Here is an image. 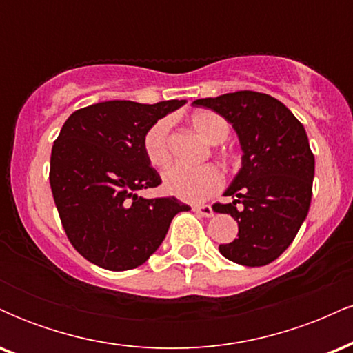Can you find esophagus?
<instances>
[{
    "label": "esophagus",
    "instance_id": "1",
    "mask_svg": "<svg viewBox=\"0 0 353 353\" xmlns=\"http://www.w3.org/2000/svg\"><path fill=\"white\" fill-rule=\"evenodd\" d=\"M194 212H197L202 217H212L214 216V210L210 205H196V208H194Z\"/></svg>",
    "mask_w": 353,
    "mask_h": 353
}]
</instances>
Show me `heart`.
Returning a JSON list of instances; mask_svg holds the SVG:
<instances>
[{
	"mask_svg": "<svg viewBox=\"0 0 353 353\" xmlns=\"http://www.w3.org/2000/svg\"><path fill=\"white\" fill-rule=\"evenodd\" d=\"M190 125L205 143L217 145L229 137V123L217 112L201 109L190 116ZM169 119H161L149 128L144 136V152L149 163L164 168L171 159L169 151ZM165 192L188 202H201L217 192L222 185V174L216 165H172L163 176Z\"/></svg>",
	"mask_w": 353,
	"mask_h": 353,
	"instance_id": "obj_1",
	"label": "heart"
}]
</instances>
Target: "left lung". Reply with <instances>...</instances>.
Returning <instances> with one entry per match:
<instances>
[{
	"instance_id": "left-lung-1",
	"label": "left lung",
	"mask_w": 353,
	"mask_h": 353,
	"mask_svg": "<svg viewBox=\"0 0 353 353\" xmlns=\"http://www.w3.org/2000/svg\"><path fill=\"white\" fill-rule=\"evenodd\" d=\"M212 109L237 132L242 165L216 212L230 214L239 234L219 250L247 267L267 265L297 236L309 214L315 159L301 121L279 99L264 92L237 91L194 101Z\"/></svg>"
}]
</instances>
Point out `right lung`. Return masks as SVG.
Masks as SVG:
<instances>
[{
	"mask_svg": "<svg viewBox=\"0 0 353 353\" xmlns=\"http://www.w3.org/2000/svg\"><path fill=\"white\" fill-rule=\"evenodd\" d=\"M184 104L104 101L64 123L52 144L50 184L68 239L92 264L116 272L143 265L174 216L190 210L176 197L137 196L163 182L145 157V132Z\"/></svg>",
	"mask_w": 353,
	"mask_h": 353,
	"instance_id": "1",
	"label": "right lung"
}]
</instances>
